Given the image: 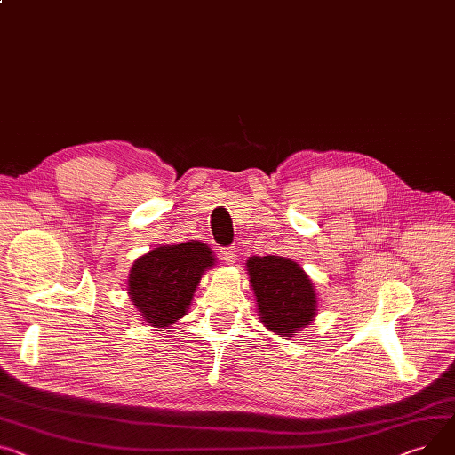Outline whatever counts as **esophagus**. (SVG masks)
<instances>
[{
  "label": "esophagus",
  "instance_id": "1",
  "mask_svg": "<svg viewBox=\"0 0 455 455\" xmlns=\"http://www.w3.org/2000/svg\"><path fill=\"white\" fill-rule=\"evenodd\" d=\"M220 254H221V258H223L227 263H234V259H235V251H234L232 247H223V249H220Z\"/></svg>",
  "mask_w": 455,
  "mask_h": 455
}]
</instances>
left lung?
Instances as JSON below:
<instances>
[{
	"label": "left lung",
	"mask_w": 455,
	"mask_h": 455,
	"mask_svg": "<svg viewBox=\"0 0 455 455\" xmlns=\"http://www.w3.org/2000/svg\"><path fill=\"white\" fill-rule=\"evenodd\" d=\"M247 270L265 327L289 337L311 323L316 294L298 263L280 256H254Z\"/></svg>",
	"instance_id": "1"
}]
</instances>
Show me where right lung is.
<instances>
[{"label":"right lung","instance_id":"1","mask_svg":"<svg viewBox=\"0 0 455 455\" xmlns=\"http://www.w3.org/2000/svg\"><path fill=\"white\" fill-rule=\"evenodd\" d=\"M210 265H214L212 251L199 241L149 251L130 272L133 306L148 323L168 327L187 313L203 270Z\"/></svg>","mask_w":455,"mask_h":455}]
</instances>
